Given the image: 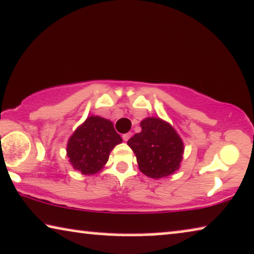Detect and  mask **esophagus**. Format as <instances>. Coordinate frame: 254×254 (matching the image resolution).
I'll use <instances>...</instances> for the list:
<instances>
[{
	"label": "esophagus",
	"mask_w": 254,
	"mask_h": 254,
	"mask_svg": "<svg viewBox=\"0 0 254 254\" xmlns=\"http://www.w3.org/2000/svg\"><path fill=\"white\" fill-rule=\"evenodd\" d=\"M130 137H131V133H126V134L123 135V139L125 142H127Z\"/></svg>",
	"instance_id": "1"
}]
</instances>
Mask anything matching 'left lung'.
Returning <instances> with one entry per match:
<instances>
[{
    "label": "left lung",
    "instance_id": "obj_1",
    "mask_svg": "<svg viewBox=\"0 0 254 254\" xmlns=\"http://www.w3.org/2000/svg\"><path fill=\"white\" fill-rule=\"evenodd\" d=\"M142 131L128 139L139 170L146 176L160 179L178 170L182 160L183 143L170 124L159 118H146Z\"/></svg>",
    "mask_w": 254,
    "mask_h": 254
}]
</instances>
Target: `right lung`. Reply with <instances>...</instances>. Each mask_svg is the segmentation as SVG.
Instances as JSON below:
<instances>
[{"label": "right lung", "mask_w": 254, "mask_h": 254, "mask_svg": "<svg viewBox=\"0 0 254 254\" xmlns=\"http://www.w3.org/2000/svg\"><path fill=\"white\" fill-rule=\"evenodd\" d=\"M121 142L111 121L91 116L68 139L69 163L82 174H95L106 164L110 151Z\"/></svg>", "instance_id": "right-lung-1"}]
</instances>
